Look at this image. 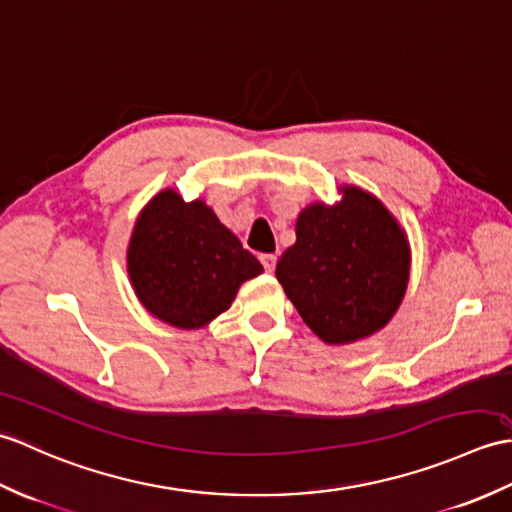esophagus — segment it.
<instances>
[{
    "label": "esophagus",
    "mask_w": 512,
    "mask_h": 512,
    "mask_svg": "<svg viewBox=\"0 0 512 512\" xmlns=\"http://www.w3.org/2000/svg\"><path fill=\"white\" fill-rule=\"evenodd\" d=\"M260 263H263V267H265V271L267 274H271V271L276 269V263H278V256H274V254H263L260 256Z\"/></svg>",
    "instance_id": "obj_1"
}]
</instances>
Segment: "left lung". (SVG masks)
I'll use <instances>...</instances> for the list:
<instances>
[{
    "label": "left lung",
    "instance_id": "1",
    "mask_svg": "<svg viewBox=\"0 0 512 512\" xmlns=\"http://www.w3.org/2000/svg\"><path fill=\"white\" fill-rule=\"evenodd\" d=\"M315 201L295 221L276 278L304 324L328 346L366 339L399 311L410 282V241L383 203L359 186Z\"/></svg>",
    "mask_w": 512,
    "mask_h": 512
}]
</instances>
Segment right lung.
<instances>
[{
	"instance_id": "obj_1",
	"label": "right lung",
	"mask_w": 512,
	"mask_h": 512,
	"mask_svg": "<svg viewBox=\"0 0 512 512\" xmlns=\"http://www.w3.org/2000/svg\"><path fill=\"white\" fill-rule=\"evenodd\" d=\"M127 271L146 311L195 331L230 309L243 282L263 274V265L206 201H184L164 188L135 219Z\"/></svg>"
}]
</instances>
